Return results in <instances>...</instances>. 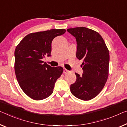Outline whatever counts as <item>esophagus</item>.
Here are the masks:
<instances>
[{
	"label": "esophagus",
	"mask_w": 127,
	"mask_h": 127,
	"mask_svg": "<svg viewBox=\"0 0 127 127\" xmlns=\"http://www.w3.org/2000/svg\"><path fill=\"white\" fill-rule=\"evenodd\" d=\"M69 70H67V69H66L65 68H64V73L66 74V73H69Z\"/></svg>",
	"instance_id": "34e87169"
}]
</instances>
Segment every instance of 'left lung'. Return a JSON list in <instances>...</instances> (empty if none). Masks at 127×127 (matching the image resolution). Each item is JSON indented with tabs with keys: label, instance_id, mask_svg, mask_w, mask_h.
Returning <instances> with one entry per match:
<instances>
[{
	"label": "left lung",
	"instance_id": "obj_1",
	"mask_svg": "<svg viewBox=\"0 0 127 127\" xmlns=\"http://www.w3.org/2000/svg\"><path fill=\"white\" fill-rule=\"evenodd\" d=\"M67 31L76 38V57L83 61V74L75 73L77 80L70 86V91L81 100H91L100 93L108 78L109 50L96 31L86 27L69 28Z\"/></svg>",
	"mask_w": 127,
	"mask_h": 127
}]
</instances>
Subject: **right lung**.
Returning <instances> with one entry per match:
<instances>
[{"label":"right lung","instance_id":"add662e5","mask_svg":"<svg viewBox=\"0 0 127 127\" xmlns=\"http://www.w3.org/2000/svg\"><path fill=\"white\" fill-rule=\"evenodd\" d=\"M65 32V29H55L30 33L15 49L14 68L17 80L24 93L34 100L49 96L56 81L63 73L61 66L51 67L42 59L51 56L53 40Z\"/></svg>","mask_w":127,"mask_h":127}]
</instances>
